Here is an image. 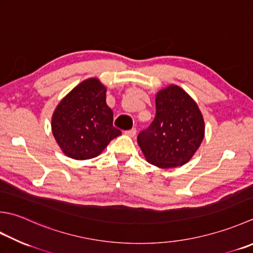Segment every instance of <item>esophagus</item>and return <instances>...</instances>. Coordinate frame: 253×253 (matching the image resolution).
<instances>
[{"instance_id": "obj_1", "label": "esophagus", "mask_w": 253, "mask_h": 253, "mask_svg": "<svg viewBox=\"0 0 253 253\" xmlns=\"http://www.w3.org/2000/svg\"><path fill=\"white\" fill-rule=\"evenodd\" d=\"M125 133L129 137H135L136 133H137V129H136V128H131V129H129V130H126Z\"/></svg>"}]
</instances>
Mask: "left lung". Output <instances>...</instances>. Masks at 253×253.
<instances>
[{
  "label": "left lung",
  "instance_id": "left-lung-1",
  "mask_svg": "<svg viewBox=\"0 0 253 253\" xmlns=\"http://www.w3.org/2000/svg\"><path fill=\"white\" fill-rule=\"evenodd\" d=\"M205 125L197 104L184 90L170 85L156 96V116L137 137L151 165L169 169L183 166L199 149Z\"/></svg>",
  "mask_w": 253,
  "mask_h": 253
}]
</instances>
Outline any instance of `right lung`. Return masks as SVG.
<instances>
[{
    "label": "right lung",
    "instance_id": "obj_1",
    "mask_svg": "<svg viewBox=\"0 0 253 253\" xmlns=\"http://www.w3.org/2000/svg\"><path fill=\"white\" fill-rule=\"evenodd\" d=\"M106 87L95 78L79 84L59 103L51 120L52 133L66 156L76 160L100 155L122 131L113 126Z\"/></svg>",
    "mask_w": 253,
    "mask_h": 253
}]
</instances>
